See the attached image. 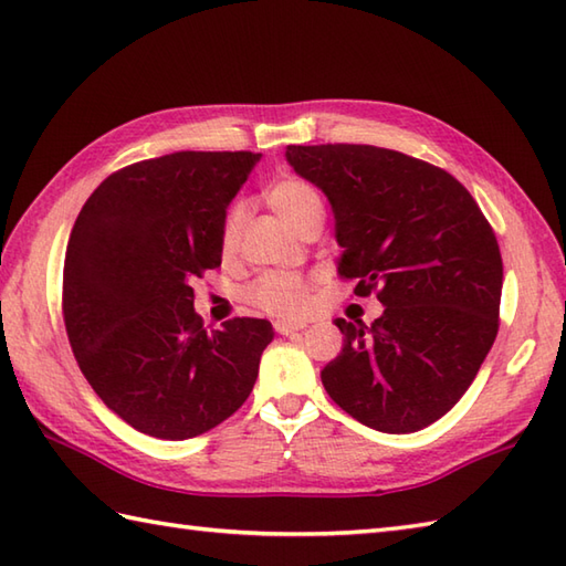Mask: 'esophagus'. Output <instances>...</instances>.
<instances>
[{"label":"esophagus","instance_id":"esophagus-1","mask_svg":"<svg viewBox=\"0 0 566 566\" xmlns=\"http://www.w3.org/2000/svg\"><path fill=\"white\" fill-rule=\"evenodd\" d=\"M274 331L280 335H296L298 331H302V326H294V323H290V321H276Z\"/></svg>","mask_w":566,"mask_h":566}]
</instances>
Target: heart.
<instances>
[{
  "instance_id": "1",
  "label": "heart",
  "mask_w": 566,
  "mask_h": 566,
  "mask_svg": "<svg viewBox=\"0 0 566 566\" xmlns=\"http://www.w3.org/2000/svg\"><path fill=\"white\" fill-rule=\"evenodd\" d=\"M270 207L282 216L284 223L292 231H302V228L314 221L323 219V201L318 191L302 182V179H280L268 189ZM245 209L243 203H233L228 209L226 219L221 223V252L226 258H231L238 250L240 231H243ZM248 298L252 306H258L264 314L280 316L296 321L308 311V284L298 274L290 272H268L248 290Z\"/></svg>"
}]
</instances>
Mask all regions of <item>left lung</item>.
<instances>
[{"mask_svg": "<svg viewBox=\"0 0 566 566\" xmlns=\"http://www.w3.org/2000/svg\"><path fill=\"white\" fill-rule=\"evenodd\" d=\"M326 195L338 274L377 298L371 326L335 318L340 355L323 367L331 399L381 432H416L462 399L499 333L503 262L472 195L436 165L377 146H286Z\"/></svg>", "mask_w": 566, "mask_h": 566, "instance_id": "obj_1", "label": "left lung"}]
</instances>
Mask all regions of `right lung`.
Here are the masks:
<instances>
[{"mask_svg":"<svg viewBox=\"0 0 566 566\" xmlns=\"http://www.w3.org/2000/svg\"><path fill=\"white\" fill-rule=\"evenodd\" d=\"M260 153L179 150L92 191L67 240L63 316L106 408L160 440L201 436L255 387L274 338L264 318L207 333L191 282L221 264V223Z\"/></svg>","mask_w":566,"mask_h":566,"instance_id":"1","label":"right lung"}]
</instances>
